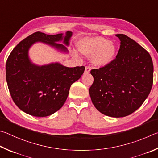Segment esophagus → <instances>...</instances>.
Segmentation results:
<instances>
[{"instance_id": "1", "label": "esophagus", "mask_w": 158, "mask_h": 158, "mask_svg": "<svg viewBox=\"0 0 158 158\" xmlns=\"http://www.w3.org/2000/svg\"><path fill=\"white\" fill-rule=\"evenodd\" d=\"M89 71H90V68L88 67V66H86V67H85V70L84 73H85V74L89 73Z\"/></svg>"}]
</instances>
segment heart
<instances>
[{
  "label": "heart",
  "instance_id": "1",
  "mask_svg": "<svg viewBox=\"0 0 158 158\" xmlns=\"http://www.w3.org/2000/svg\"><path fill=\"white\" fill-rule=\"evenodd\" d=\"M80 52L86 57H91L93 66L98 68L109 65L115 59L117 48L115 44L101 37H86L77 42ZM75 56H77L75 53Z\"/></svg>",
  "mask_w": 158,
  "mask_h": 158
}]
</instances>
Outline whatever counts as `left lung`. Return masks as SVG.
<instances>
[{
  "label": "left lung",
  "mask_w": 158,
  "mask_h": 158,
  "mask_svg": "<svg viewBox=\"0 0 158 158\" xmlns=\"http://www.w3.org/2000/svg\"><path fill=\"white\" fill-rule=\"evenodd\" d=\"M118 54L112 63L92 69L94 82L89 95L99 112L111 117H123L139 108L148 97L153 82L151 55L128 36L117 34Z\"/></svg>",
  "instance_id": "1"
}]
</instances>
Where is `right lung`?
<instances>
[{"mask_svg": "<svg viewBox=\"0 0 158 158\" xmlns=\"http://www.w3.org/2000/svg\"><path fill=\"white\" fill-rule=\"evenodd\" d=\"M71 37V31L52 35L36 32L11 52L5 66L6 81L14 102L23 112L34 117H47L64 104L71 85L81 78L85 66L66 67L58 62L36 64L30 58L29 50L35 44L42 43L68 54Z\"/></svg>", "mask_w": 158, "mask_h": 158, "instance_id": "add662e5", "label": "right lung"}]
</instances>
